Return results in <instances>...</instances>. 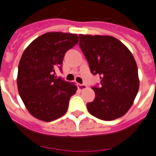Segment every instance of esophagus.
<instances>
[{
    "label": "esophagus",
    "mask_w": 156,
    "mask_h": 156,
    "mask_svg": "<svg viewBox=\"0 0 156 156\" xmlns=\"http://www.w3.org/2000/svg\"><path fill=\"white\" fill-rule=\"evenodd\" d=\"M77 86H78V89H79L80 90H85L87 88V86H86V85H85V84H77Z\"/></svg>",
    "instance_id": "34e87169"
}]
</instances>
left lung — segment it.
Returning <instances> with one entry per match:
<instances>
[{"mask_svg":"<svg viewBox=\"0 0 156 156\" xmlns=\"http://www.w3.org/2000/svg\"><path fill=\"white\" fill-rule=\"evenodd\" d=\"M79 45L90 72L99 75L100 86L92 87L95 100L87 103L90 113L103 120L123 116L132 105L139 90L135 58L122 42L113 36L80 35Z\"/></svg>","mask_w":156,"mask_h":156,"instance_id":"left-lung-1","label":"left lung"}]
</instances>
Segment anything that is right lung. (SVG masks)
Segmentation results:
<instances>
[{
	"mask_svg": "<svg viewBox=\"0 0 156 156\" xmlns=\"http://www.w3.org/2000/svg\"><path fill=\"white\" fill-rule=\"evenodd\" d=\"M77 43L76 34L48 32L23 52L18 66V91L34 117L48 122L66 114L77 86L55 76V70H62L65 54Z\"/></svg>",
	"mask_w": 156,
	"mask_h": 156,
	"instance_id": "1",
	"label": "right lung"
}]
</instances>
